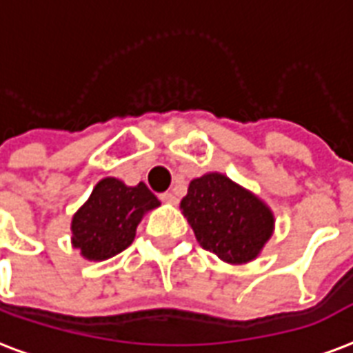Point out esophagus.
I'll return each instance as SVG.
<instances>
[{"label":"esophagus","instance_id":"esophagus-1","mask_svg":"<svg viewBox=\"0 0 353 353\" xmlns=\"http://www.w3.org/2000/svg\"><path fill=\"white\" fill-rule=\"evenodd\" d=\"M159 198H161V201H165V203H172V205H174V203H177V198L174 192H163V194L159 196Z\"/></svg>","mask_w":353,"mask_h":353}]
</instances>
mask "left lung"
Wrapping results in <instances>:
<instances>
[{
  "mask_svg": "<svg viewBox=\"0 0 353 353\" xmlns=\"http://www.w3.org/2000/svg\"><path fill=\"white\" fill-rule=\"evenodd\" d=\"M181 211L201 248L233 265L255 259L274 230L270 209L222 174L192 179Z\"/></svg>",
  "mask_w": 353,
  "mask_h": 353,
  "instance_id": "obj_1",
  "label": "left lung"
}]
</instances>
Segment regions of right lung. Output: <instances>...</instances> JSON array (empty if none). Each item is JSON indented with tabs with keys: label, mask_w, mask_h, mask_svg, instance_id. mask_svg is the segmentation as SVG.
<instances>
[{
	"label": "right lung",
	"mask_w": 353,
	"mask_h": 353,
	"mask_svg": "<svg viewBox=\"0 0 353 353\" xmlns=\"http://www.w3.org/2000/svg\"><path fill=\"white\" fill-rule=\"evenodd\" d=\"M159 205L161 201L144 183L128 187L120 179L105 177L75 212L72 242L87 259H109L128 248L144 212Z\"/></svg>",
	"instance_id": "right-lung-1"
}]
</instances>
